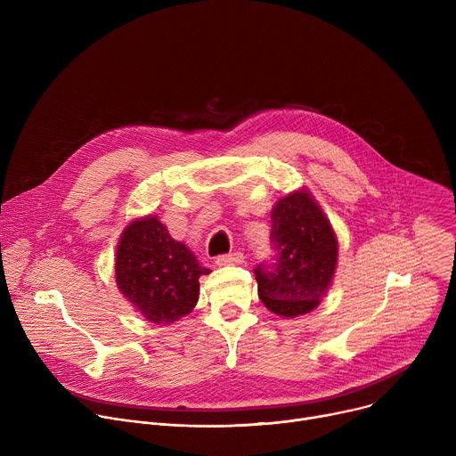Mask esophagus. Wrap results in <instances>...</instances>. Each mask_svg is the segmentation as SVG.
<instances>
[{"label": "esophagus", "mask_w": 456, "mask_h": 456, "mask_svg": "<svg viewBox=\"0 0 456 456\" xmlns=\"http://www.w3.org/2000/svg\"><path fill=\"white\" fill-rule=\"evenodd\" d=\"M245 262V256L241 252H232V254H222L216 256V265H241Z\"/></svg>", "instance_id": "1"}]
</instances>
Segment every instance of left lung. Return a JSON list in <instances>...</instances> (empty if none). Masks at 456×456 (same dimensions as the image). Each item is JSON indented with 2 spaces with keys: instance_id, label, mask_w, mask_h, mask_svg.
Instances as JSON below:
<instances>
[{
  "instance_id": "8db88e82",
  "label": "left lung",
  "mask_w": 456,
  "mask_h": 456,
  "mask_svg": "<svg viewBox=\"0 0 456 456\" xmlns=\"http://www.w3.org/2000/svg\"><path fill=\"white\" fill-rule=\"evenodd\" d=\"M273 254L256 265L257 296L278 315L315 308L338 265V238L306 191L281 199L271 215Z\"/></svg>"
}]
</instances>
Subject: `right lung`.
Returning a JSON list of instances; mask_svg holds the SVG:
<instances>
[{"label":"right lung","instance_id":"right-lung-1","mask_svg":"<svg viewBox=\"0 0 456 456\" xmlns=\"http://www.w3.org/2000/svg\"><path fill=\"white\" fill-rule=\"evenodd\" d=\"M209 274L194 254L173 240L157 216L129 224L117 247L115 280L148 321L169 324L199 301L200 276Z\"/></svg>","mask_w":456,"mask_h":456}]
</instances>
